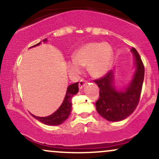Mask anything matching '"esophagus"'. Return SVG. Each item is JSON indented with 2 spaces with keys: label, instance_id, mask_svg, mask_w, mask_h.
Masks as SVG:
<instances>
[{
  "label": "esophagus",
  "instance_id": "esophagus-1",
  "mask_svg": "<svg viewBox=\"0 0 159 159\" xmlns=\"http://www.w3.org/2000/svg\"><path fill=\"white\" fill-rule=\"evenodd\" d=\"M86 83H87V81H86V80H84V79H81V80H80L79 84H78V87H79V88L81 89L82 87H83L84 86V84H85Z\"/></svg>",
  "mask_w": 159,
  "mask_h": 159
}]
</instances>
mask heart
<instances>
[{
	"label": "heart",
	"mask_w": 159,
	"mask_h": 159,
	"mask_svg": "<svg viewBox=\"0 0 159 159\" xmlns=\"http://www.w3.org/2000/svg\"><path fill=\"white\" fill-rule=\"evenodd\" d=\"M113 59L111 47L107 43H87L74 53L72 61L66 63L71 74L78 75L81 67L87 66L89 74L93 77H101L110 69Z\"/></svg>",
	"instance_id": "heart-1"
}]
</instances>
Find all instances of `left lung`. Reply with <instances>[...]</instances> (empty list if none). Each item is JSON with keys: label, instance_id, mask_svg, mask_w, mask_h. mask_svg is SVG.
<instances>
[{"label": "left lung", "instance_id": "left-lung-1", "mask_svg": "<svg viewBox=\"0 0 159 159\" xmlns=\"http://www.w3.org/2000/svg\"><path fill=\"white\" fill-rule=\"evenodd\" d=\"M135 59L136 71L129 87L125 91L116 90L114 86V74L107 72L105 76L94 80L99 87V97L96 102L97 112L105 120L121 121L134 112L141 94L144 78V66L134 48H132Z\"/></svg>", "mask_w": 159, "mask_h": 159}]
</instances>
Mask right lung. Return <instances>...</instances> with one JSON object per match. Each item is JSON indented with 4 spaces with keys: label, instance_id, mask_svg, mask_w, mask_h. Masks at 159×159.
Returning <instances> with one entry per match:
<instances>
[{
    "label": "right lung",
    "instance_id": "right-lung-1",
    "mask_svg": "<svg viewBox=\"0 0 159 159\" xmlns=\"http://www.w3.org/2000/svg\"><path fill=\"white\" fill-rule=\"evenodd\" d=\"M47 39H45L43 42H46ZM40 43H37L34 46L39 45ZM78 92V82L77 83L72 84L69 85L67 88L66 93L64 100H63V103L60 106L59 108L57 110L54 114L48 116H45V117H39V116H34L32 114V116L36 120H38L41 123L45 124V125H58L63 123L69 116L70 115L71 111H72V98L74 95L77 94Z\"/></svg>",
    "mask_w": 159,
    "mask_h": 159
}]
</instances>
